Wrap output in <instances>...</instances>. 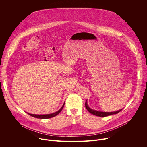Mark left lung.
I'll use <instances>...</instances> for the list:
<instances>
[{
  "label": "left lung",
  "instance_id": "left-lung-1",
  "mask_svg": "<svg viewBox=\"0 0 147 147\" xmlns=\"http://www.w3.org/2000/svg\"><path fill=\"white\" fill-rule=\"evenodd\" d=\"M86 109H87V111L91 113V114L94 115H95V116H99V117H105V116H109V115H114V114H117L118 113H119L122 109H120L119 111H116V112H100V111H95V110H93L92 109H91L87 104V100L86 102Z\"/></svg>",
  "mask_w": 147,
  "mask_h": 147
}]
</instances>
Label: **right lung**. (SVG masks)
Here are the masks:
<instances>
[{"label": "right lung", "mask_w": 147, "mask_h": 147, "mask_svg": "<svg viewBox=\"0 0 147 147\" xmlns=\"http://www.w3.org/2000/svg\"><path fill=\"white\" fill-rule=\"evenodd\" d=\"M65 103V102L64 103L62 107L58 111H57V112H56L55 113H51V114H48V115H34V114H31V113H27L29 115H30V116H31L32 117H36V118H38V119H49V118H51V117L56 116V115H57L61 111V110L63 109V107H64Z\"/></svg>", "instance_id": "1"}]
</instances>
